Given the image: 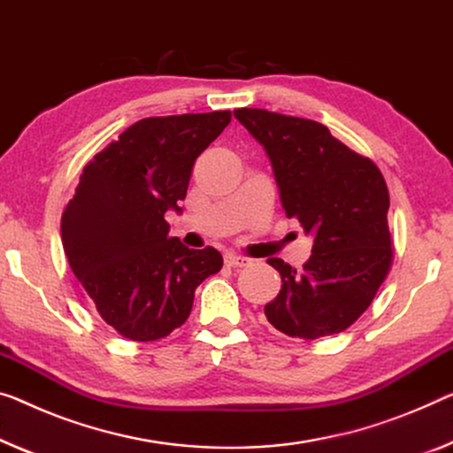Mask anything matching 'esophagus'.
<instances>
[{"mask_svg":"<svg viewBox=\"0 0 453 453\" xmlns=\"http://www.w3.org/2000/svg\"><path fill=\"white\" fill-rule=\"evenodd\" d=\"M225 263L228 267H245V265H249V259L247 257H241V255H236V253H226L225 255Z\"/></svg>","mask_w":453,"mask_h":453,"instance_id":"1","label":"esophagus"}]
</instances>
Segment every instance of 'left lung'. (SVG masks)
I'll use <instances>...</instances> for the list:
<instances>
[{
	"label": "left lung",
	"instance_id": "8db88e82",
	"mask_svg": "<svg viewBox=\"0 0 453 453\" xmlns=\"http://www.w3.org/2000/svg\"><path fill=\"white\" fill-rule=\"evenodd\" d=\"M234 119L265 150L285 214L314 239L302 271L267 259L281 275L280 294L265 305L269 324L303 340L346 330L391 267L385 178L318 121L265 109H234Z\"/></svg>",
	"mask_w": 453,
	"mask_h": 453
}]
</instances>
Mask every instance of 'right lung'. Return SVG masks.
<instances>
[{"label":"right lung","mask_w":453,"mask_h":453,"mask_svg":"<svg viewBox=\"0 0 453 453\" xmlns=\"http://www.w3.org/2000/svg\"><path fill=\"white\" fill-rule=\"evenodd\" d=\"M231 123V111L148 117L82 168L60 222L62 247L101 318L121 336L151 342L190 316L194 291L219 273L217 249L170 236L196 157Z\"/></svg>","instance_id":"add662e5"}]
</instances>
